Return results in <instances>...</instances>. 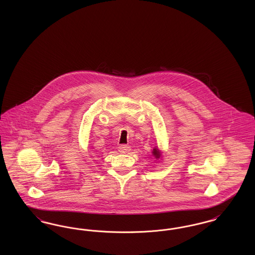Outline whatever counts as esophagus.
<instances>
[{
  "label": "esophagus",
  "instance_id": "34e87169",
  "mask_svg": "<svg viewBox=\"0 0 255 255\" xmlns=\"http://www.w3.org/2000/svg\"><path fill=\"white\" fill-rule=\"evenodd\" d=\"M130 150H131V148H130V146L129 145L122 144V145L119 146V151H120L121 153H123V154H125V153L129 152Z\"/></svg>",
  "mask_w": 255,
  "mask_h": 255
}]
</instances>
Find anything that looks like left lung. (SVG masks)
Instances as JSON below:
<instances>
[{
	"mask_svg": "<svg viewBox=\"0 0 255 255\" xmlns=\"http://www.w3.org/2000/svg\"><path fill=\"white\" fill-rule=\"evenodd\" d=\"M152 154H153V156L155 157V158H158L161 157V154H162V152L158 149V147H155L154 149H153V152H152Z\"/></svg>",
	"mask_w": 255,
	"mask_h": 255,
	"instance_id": "1",
	"label": "left lung"
}]
</instances>
